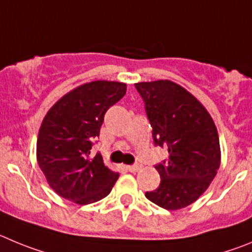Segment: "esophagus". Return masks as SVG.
<instances>
[{
  "instance_id": "34e87169",
  "label": "esophagus",
  "mask_w": 252,
  "mask_h": 252,
  "mask_svg": "<svg viewBox=\"0 0 252 252\" xmlns=\"http://www.w3.org/2000/svg\"><path fill=\"white\" fill-rule=\"evenodd\" d=\"M142 168V165L140 164H131V165H126V169L129 172H138L139 169Z\"/></svg>"
}]
</instances>
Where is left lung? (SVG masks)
I'll list each match as a JSON object with an SVG mask.
<instances>
[{"label":"left lung","mask_w":252,"mask_h":252,"mask_svg":"<svg viewBox=\"0 0 252 252\" xmlns=\"http://www.w3.org/2000/svg\"><path fill=\"white\" fill-rule=\"evenodd\" d=\"M146 105L156 146L168 159L156 165L159 187L146 197L165 210L191 205L207 189L221 160L216 126L205 106L169 80L135 84Z\"/></svg>","instance_id":"obj_1"}]
</instances>
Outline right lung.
<instances>
[{"mask_svg": "<svg viewBox=\"0 0 252 252\" xmlns=\"http://www.w3.org/2000/svg\"><path fill=\"white\" fill-rule=\"evenodd\" d=\"M126 85L98 80L64 95L47 112L38 131L36 156L50 187L59 196L89 205L112 191L119 173L100 153L90 154L106 110L126 95Z\"/></svg>", "mask_w": 252, "mask_h": 252, "instance_id": "obj_1", "label": "right lung"}]
</instances>
